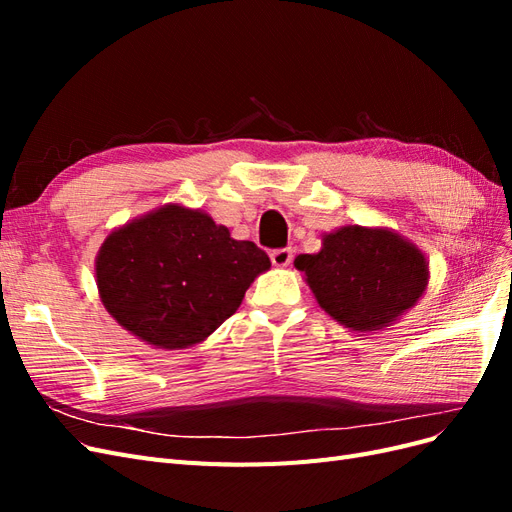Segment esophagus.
I'll use <instances>...</instances> for the list:
<instances>
[{"label":"esophagus","instance_id":"34e87169","mask_svg":"<svg viewBox=\"0 0 512 512\" xmlns=\"http://www.w3.org/2000/svg\"><path fill=\"white\" fill-rule=\"evenodd\" d=\"M271 262H273V267H288L292 262L290 247H280V250H273L271 252Z\"/></svg>","mask_w":512,"mask_h":512}]
</instances>
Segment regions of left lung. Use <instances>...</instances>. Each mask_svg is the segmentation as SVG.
<instances>
[{"label":"left lung","mask_w":512,"mask_h":512,"mask_svg":"<svg viewBox=\"0 0 512 512\" xmlns=\"http://www.w3.org/2000/svg\"><path fill=\"white\" fill-rule=\"evenodd\" d=\"M318 305L354 333L391 327L423 297L429 262L421 247L386 226L346 224L316 254L294 260Z\"/></svg>","instance_id":"8db88e82"}]
</instances>
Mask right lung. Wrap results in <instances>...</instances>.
Here are the masks:
<instances>
[{"instance_id": "right-lung-1", "label": "right lung", "mask_w": 512, "mask_h": 512, "mask_svg": "<svg viewBox=\"0 0 512 512\" xmlns=\"http://www.w3.org/2000/svg\"><path fill=\"white\" fill-rule=\"evenodd\" d=\"M271 269L252 241H237L209 213L166 203L111 230L96 256L100 301L123 329L160 350H183L237 312Z\"/></svg>"}]
</instances>
